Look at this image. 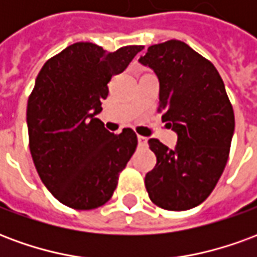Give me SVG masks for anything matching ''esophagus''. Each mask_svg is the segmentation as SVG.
Returning <instances> with one entry per match:
<instances>
[{
    "label": "esophagus",
    "mask_w": 257,
    "mask_h": 257,
    "mask_svg": "<svg viewBox=\"0 0 257 257\" xmlns=\"http://www.w3.org/2000/svg\"><path fill=\"white\" fill-rule=\"evenodd\" d=\"M138 142H139V146H147V138L145 136H138Z\"/></svg>",
    "instance_id": "obj_1"
}]
</instances>
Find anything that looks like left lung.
<instances>
[{"instance_id":"left-lung-1","label":"left lung","mask_w":257,"mask_h":257,"mask_svg":"<svg viewBox=\"0 0 257 257\" xmlns=\"http://www.w3.org/2000/svg\"><path fill=\"white\" fill-rule=\"evenodd\" d=\"M139 62L158 77V111L178 134L175 149L149 140L157 164L146 189L162 209H191L209 197L228 160L235 121L224 82L208 59L178 40L151 45Z\"/></svg>"}]
</instances>
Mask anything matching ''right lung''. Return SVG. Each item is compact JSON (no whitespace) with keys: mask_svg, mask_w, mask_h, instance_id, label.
<instances>
[{"mask_svg":"<svg viewBox=\"0 0 257 257\" xmlns=\"http://www.w3.org/2000/svg\"><path fill=\"white\" fill-rule=\"evenodd\" d=\"M142 49L129 45L107 52L77 42L49 59L37 75L27 101L31 157L45 187L73 209L106 204L136 150L132 129L114 135L96 115L112 75L122 73Z\"/></svg>","mask_w":257,"mask_h":257,"instance_id":"add662e5","label":"right lung"}]
</instances>
